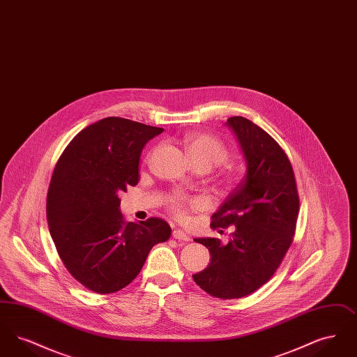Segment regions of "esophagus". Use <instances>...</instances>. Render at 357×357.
Segmentation results:
<instances>
[{
	"instance_id": "esophagus-1",
	"label": "esophagus",
	"mask_w": 357,
	"mask_h": 357,
	"mask_svg": "<svg viewBox=\"0 0 357 357\" xmlns=\"http://www.w3.org/2000/svg\"><path fill=\"white\" fill-rule=\"evenodd\" d=\"M172 237L178 239V241H190V236H187L183 230H179V229L172 231Z\"/></svg>"
}]
</instances>
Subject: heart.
<instances>
[{"label":"heart","mask_w":357,"mask_h":357,"mask_svg":"<svg viewBox=\"0 0 357 357\" xmlns=\"http://www.w3.org/2000/svg\"><path fill=\"white\" fill-rule=\"evenodd\" d=\"M185 147H186L187 155L190 156L192 163L194 162L206 163L211 169L221 166L229 158V151L226 146L220 139L208 134L195 132V134L187 135L185 137ZM233 181H234V176L233 175L229 176V182H233ZM186 204V198L181 194H175L171 197V210L178 218L185 217ZM190 204H195V202H190Z\"/></svg>","instance_id":"obj_1"}]
</instances>
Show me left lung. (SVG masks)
Masks as SVG:
<instances>
[{
	"instance_id": "8db88e82",
	"label": "left lung",
	"mask_w": 357,
	"mask_h": 357,
	"mask_svg": "<svg viewBox=\"0 0 357 357\" xmlns=\"http://www.w3.org/2000/svg\"><path fill=\"white\" fill-rule=\"evenodd\" d=\"M237 136L246 174L211 217V227L236 226L231 239L197 238L210 264L192 275L213 297L241 298L266 284L293 241L298 215L294 172L280 144L253 121L233 116L226 123Z\"/></svg>"
}]
</instances>
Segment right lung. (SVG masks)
Masks as SVG:
<instances>
[{
	"mask_svg": "<svg viewBox=\"0 0 357 357\" xmlns=\"http://www.w3.org/2000/svg\"><path fill=\"white\" fill-rule=\"evenodd\" d=\"M162 132L105 118L75 136L57 160L47 198L50 231L68 272L92 291L126 288L153 245L170 238L162 218L126 222L120 213V192L137 185L142 150Z\"/></svg>",
	"mask_w": 357,
	"mask_h": 357,
	"instance_id": "add662e5",
	"label": "right lung"
}]
</instances>
